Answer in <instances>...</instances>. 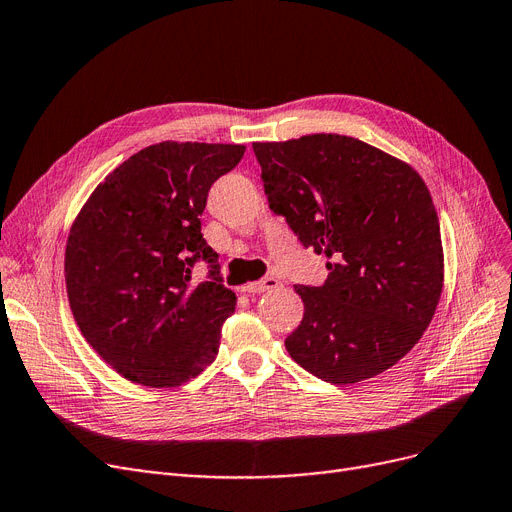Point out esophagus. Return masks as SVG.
Listing matches in <instances>:
<instances>
[{"label": "esophagus", "instance_id": "esophagus-1", "mask_svg": "<svg viewBox=\"0 0 512 512\" xmlns=\"http://www.w3.org/2000/svg\"><path fill=\"white\" fill-rule=\"evenodd\" d=\"M280 286V280L276 278H263V280H257V282H249L242 286V291L247 293H265V291H274V288Z\"/></svg>", "mask_w": 512, "mask_h": 512}]
</instances>
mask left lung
I'll return each instance as SVG.
<instances>
[{
	"label": "left lung",
	"instance_id": "obj_1",
	"mask_svg": "<svg viewBox=\"0 0 512 512\" xmlns=\"http://www.w3.org/2000/svg\"><path fill=\"white\" fill-rule=\"evenodd\" d=\"M253 150L270 209L330 259L322 286H295L305 311L286 351L332 385L389 370L420 341L443 288L427 184L408 163L339 133Z\"/></svg>",
	"mask_w": 512,
	"mask_h": 512
}]
</instances>
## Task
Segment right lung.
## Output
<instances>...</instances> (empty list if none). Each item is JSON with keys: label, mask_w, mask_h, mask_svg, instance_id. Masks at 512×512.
<instances>
[{"label": "right lung", "mask_w": 512, "mask_h": 512, "mask_svg": "<svg viewBox=\"0 0 512 512\" xmlns=\"http://www.w3.org/2000/svg\"><path fill=\"white\" fill-rule=\"evenodd\" d=\"M242 154V144H152L108 173L75 217L66 295L85 341L123 379L177 387L215 360L236 295L221 284L201 215ZM201 258L210 274L194 285Z\"/></svg>", "instance_id": "obj_1"}]
</instances>
